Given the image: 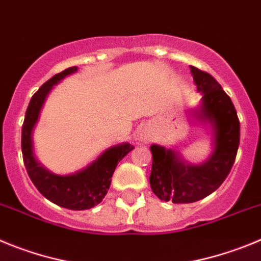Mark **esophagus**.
<instances>
[{"label":"esophagus","instance_id":"34e87169","mask_svg":"<svg viewBox=\"0 0 261 261\" xmlns=\"http://www.w3.org/2000/svg\"><path fill=\"white\" fill-rule=\"evenodd\" d=\"M138 140L142 143L149 142V134H147L145 131H142V133H139V135H138Z\"/></svg>","mask_w":261,"mask_h":261}]
</instances>
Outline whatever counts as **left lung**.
Listing matches in <instances>:
<instances>
[{
  "mask_svg": "<svg viewBox=\"0 0 261 261\" xmlns=\"http://www.w3.org/2000/svg\"><path fill=\"white\" fill-rule=\"evenodd\" d=\"M200 104L192 114L212 128V153L204 163L190 164L173 148L152 144V191L173 203H194L221 186L236 160L239 145V119L236 108L212 75L190 66Z\"/></svg>",
  "mask_w": 261,
  "mask_h": 261,
  "instance_id": "8db88e82",
  "label": "left lung"
}]
</instances>
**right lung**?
<instances>
[{
    "label": "right lung",
    "instance_id": "1",
    "mask_svg": "<svg viewBox=\"0 0 261 261\" xmlns=\"http://www.w3.org/2000/svg\"><path fill=\"white\" fill-rule=\"evenodd\" d=\"M76 71V66L63 70L44 83L32 96L22 127V153L28 175L40 194L63 208L84 211L101 203L109 190L117 165L134 147L128 143L113 145L105 149L90 165L67 175L55 174L37 161L34 152V128L39 121L40 112L53 86Z\"/></svg>",
    "mask_w": 261,
    "mask_h": 261
}]
</instances>
